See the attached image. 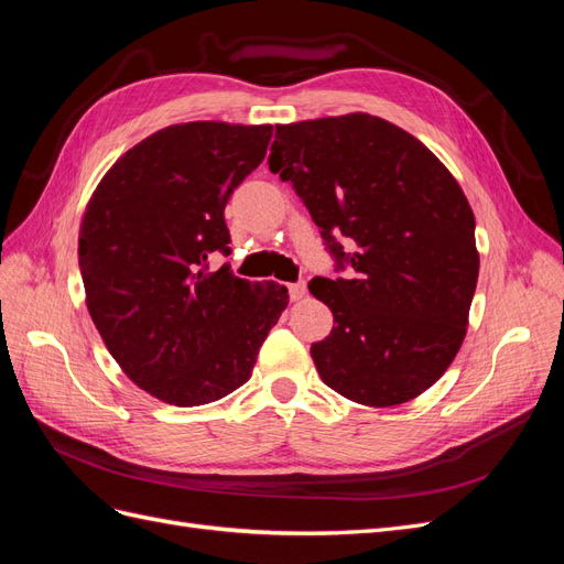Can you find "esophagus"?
Masks as SVG:
<instances>
[{
  "label": "esophagus",
  "mask_w": 564,
  "mask_h": 564,
  "mask_svg": "<svg viewBox=\"0 0 564 564\" xmlns=\"http://www.w3.org/2000/svg\"><path fill=\"white\" fill-rule=\"evenodd\" d=\"M305 292H308V286H305L303 280L289 284V299H292V301H301L305 296Z\"/></svg>",
  "instance_id": "34e87169"
}]
</instances>
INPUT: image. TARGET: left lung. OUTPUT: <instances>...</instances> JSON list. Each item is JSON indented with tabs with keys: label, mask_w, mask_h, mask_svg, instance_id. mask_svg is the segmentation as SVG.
Wrapping results in <instances>:
<instances>
[{
	"label": "left lung",
	"mask_w": 564,
	"mask_h": 564,
	"mask_svg": "<svg viewBox=\"0 0 564 564\" xmlns=\"http://www.w3.org/2000/svg\"><path fill=\"white\" fill-rule=\"evenodd\" d=\"M268 166L348 272L308 284L336 324L311 346L322 381L369 406L414 400L466 336L480 256L464 191L412 133L365 112L278 124Z\"/></svg>",
	"instance_id": "left-lung-1"
}]
</instances>
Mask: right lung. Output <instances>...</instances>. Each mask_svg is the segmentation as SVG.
Returning <instances> with one entry per match:
<instances>
[{
    "instance_id": "obj_1",
    "label": "right lung",
    "mask_w": 564,
    "mask_h": 564,
    "mask_svg": "<svg viewBox=\"0 0 564 564\" xmlns=\"http://www.w3.org/2000/svg\"><path fill=\"white\" fill-rule=\"evenodd\" d=\"M272 127L187 122L148 135L98 183L79 230L87 308L110 355L176 406L226 398L289 303L228 265L226 204L265 158Z\"/></svg>"
}]
</instances>
